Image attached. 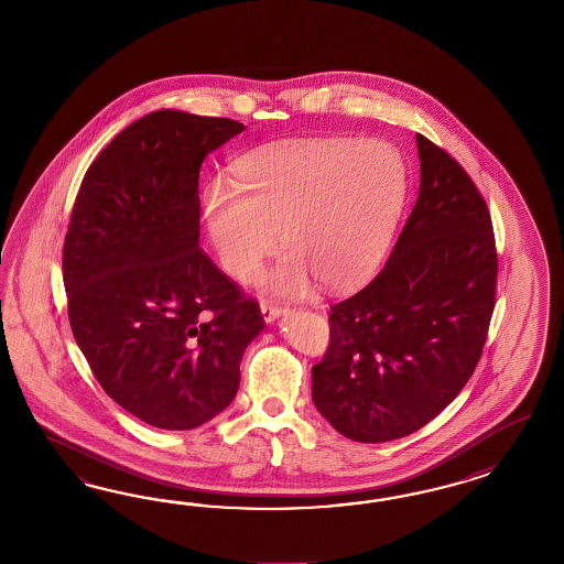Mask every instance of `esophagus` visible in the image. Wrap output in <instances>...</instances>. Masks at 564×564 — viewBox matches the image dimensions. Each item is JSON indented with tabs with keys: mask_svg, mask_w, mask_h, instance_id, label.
<instances>
[{
	"mask_svg": "<svg viewBox=\"0 0 564 564\" xmlns=\"http://www.w3.org/2000/svg\"><path fill=\"white\" fill-rule=\"evenodd\" d=\"M260 310H262L264 321H267V323H273L274 318H279L281 314H285V312H288V306L276 304V302H262V304H260Z\"/></svg>",
	"mask_w": 564,
	"mask_h": 564,
	"instance_id": "esophagus-1",
	"label": "esophagus"
}]
</instances>
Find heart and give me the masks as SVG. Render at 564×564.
Instances as JSON below:
<instances>
[{
    "label": "heart",
    "mask_w": 564,
    "mask_h": 564,
    "mask_svg": "<svg viewBox=\"0 0 564 564\" xmlns=\"http://www.w3.org/2000/svg\"><path fill=\"white\" fill-rule=\"evenodd\" d=\"M408 196V171L382 140L318 138L248 154L238 186L205 192V223L223 269L250 281L281 241L290 250L264 276L297 293L307 274L326 290L351 288L387 254Z\"/></svg>",
    "instance_id": "1"
}]
</instances>
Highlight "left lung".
Masks as SVG:
<instances>
[{
    "label": "left lung",
    "mask_w": 564,
    "mask_h": 564,
    "mask_svg": "<svg viewBox=\"0 0 564 564\" xmlns=\"http://www.w3.org/2000/svg\"><path fill=\"white\" fill-rule=\"evenodd\" d=\"M420 196L382 271L330 306L312 399L339 434L387 443L426 426L474 375L495 312V231L451 154L417 134Z\"/></svg>",
    "instance_id": "left-lung-1"
}]
</instances>
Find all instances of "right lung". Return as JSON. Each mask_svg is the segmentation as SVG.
Here are the masks:
<instances>
[{
    "mask_svg": "<svg viewBox=\"0 0 564 564\" xmlns=\"http://www.w3.org/2000/svg\"><path fill=\"white\" fill-rule=\"evenodd\" d=\"M243 132L227 118L153 111L86 170L64 239L74 339L102 391L144 424L203 426L238 393L264 328L254 297L198 246V173Z\"/></svg>",
    "mask_w": 564,
    "mask_h": 564,
    "instance_id": "1",
    "label": "right lung"
}]
</instances>
